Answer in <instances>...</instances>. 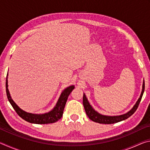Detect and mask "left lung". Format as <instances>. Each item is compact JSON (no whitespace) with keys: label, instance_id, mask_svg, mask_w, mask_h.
I'll list each match as a JSON object with an SVG mask.
<instances>
[{"label":"left lung","instance_id":"left-lung-1","mask_svg":"<svg viewBox=\"0 0 150 150\" xmlns=\"http://www.w3.org/2000/svg\"><path fill=\"white\" fill-rule=\"evenodd\" d=\"M144 88H145V83H143V85H142V93L140 95V96L138 98V101H137L135 105L133 106V108L131 109L130 111H128V112L126 114H124V115H119V116H106V115H100L96 112V110H94V108L92 107L88 101L87 100V97L85 94H83V106H84L85 110L86 112V114L88 116V117L93 122H95L100 123V124H114L118 122L126 120L128 118L130 117L135 112L136 110L138 108L139 104L140 103L142 96H143V94L144 92Z\"/></svg>","mask_w":150,"mask_h":150}]
</instances>
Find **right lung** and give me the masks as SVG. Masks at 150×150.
Masks as SVG:
<instances>
[{
  "label": "right lung",
  "mask_w": 150,
  "mask_h": 150,
  "mask_svg": "<svg viewBox=\"0 0 150 150\" xmlns=\"http://www.w3.org/2000/svg\"><path fill=\"white\" fill-rule=\"evenodd\" d=\"M8 74L6 75V95L8 100L11 104V105L14 110L16 112V113L20 117L24 120L30 123L34 124H50L54 123L59 120L62 117L63 110L65 106L66 102L67 100V98L71 91L75 88L74 85H71L70 87L66 88L64 91H63L62 93L61 94L59 99H58L57 103L55 107L53 108V110L50 111L49 112L45 114H32L26 112L24 110H22L21 108H20L15 103L13 100L12 99L11 95H10L8 88Z\"/></svg>",
  "instance_id": "right-lung-1"
}]
</instances>
